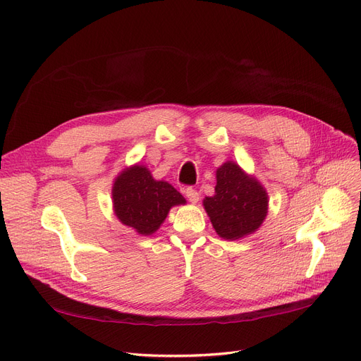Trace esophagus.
Wrapping results in <instances>:
<instances>
[{
  "label": "esophagus",
  "instance_id": "34e87169",
  "mask_svg": "<svg viewBox=\"0 0 361 361\" xmlns=\"http://www.w3.org/2000/svg\"><path fill=\"white\" fill-rule=\"evenodd\" d=\"M185 196H187V199L190 200L192 203H197L199 202V193L196 192V190H193L192 187H188V188H185Z\"/></svg>",
  "mask_w": 361,
  "mask_h": 361
}]
</instances>
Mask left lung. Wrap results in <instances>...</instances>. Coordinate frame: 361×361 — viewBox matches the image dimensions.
<instances>
[{
  "instance_id": "8db88e82",
  "label": "left lung",
  "mask_w": 361,
  "mask_h": 361,
  "mask_svg": "<svg viewBox=\"0 0 361 361\" xmlns=\"http://www.w3.org/2000/svg\"><path fill=\"white\" fill-rule=\"evenodd\" d=\"M203 207L216 234L228 241L255 234L267 219V188L234 161L216 169L215 195L203 199Z\"/></svg>"
}]
</instances>
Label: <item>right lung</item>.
Instances as JSON below:
<instances>
[{"label": "right lung", "instance_id": "add662e5", "mask_svg": "<svg viewBox=\"0 0 361 361\" xmlns=\"http://www.w3.org/2000/svg\"><path fill=\"white\" fill-rule=\"evenodd\" d=\"M112 207L118 221L140 235L159 230L169 209L185 199L168 181L155 180L146 165L124 168L112 183Z\"/></svg>", "mask_w": 361, "mask_h": 361}]
</instances>
